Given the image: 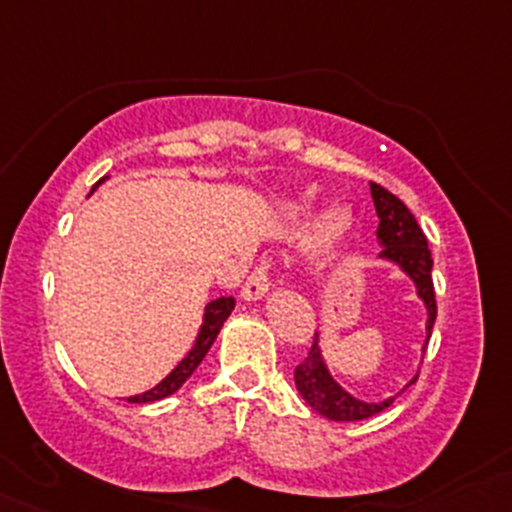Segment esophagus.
Returning <instances> with one entry per match:
<instances>
[{"label":"esophagus","instance_id":"obj_1","mask_svg":"<svg viewBox=\"0 0 512 512\" xmlns=\"http://www.w3.org/2000/svg\"><path fill=\"white\" fill-rule=\"evenodd\" d=\"M267 289H270V265L262 262V265L247 277L245 285H242V299H245V302H255V299L265 297Z\"/></svg>","mask_w":512,"mask_h":512}]
</instances>
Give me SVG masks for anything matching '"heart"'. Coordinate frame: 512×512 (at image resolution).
Instances as JSON below:
<instances>
[{
  "instance_id": "heart-1",
  "label": "heart",
  "mask_w": 512,
  "mask_h": 512,
  "mask_svg": "<svg viewBox=\"0 0 512 512\" xmlns=\"http://www.w3.org/2000/svg\"><path fill=\"white\" fill-rule=\"evenodd\" d=\"M309 200L312 198L304 195V198L294 205V213H307ZM352 220H354L352 210H349L347 205H334L332 210H327V213L319 218V223L314 225L312 237H309V247H312V252H324L327 247H332L334 242L342 240V237L349 232V227H352Z\"/></svg>"
}]
</instances>
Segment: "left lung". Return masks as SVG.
Instances as JSON below:
<instances>
[{"label":"left lung","instance_id":"8db88e82","mask_svg":"<svg viewBox=\"0 0 512 512\" xmlns=\"http://www.w3.org/2000/svg\"><path fill=\"white\" fill-rule=\"evenodd\" d=\"M371 198H374L376 215H379V260L391 262L399 267L411 282H414L418 299L426 307V342H423L421 352H426L428 337H431L433 322H436V294H433V280H431V267L433 257L428 250V242L423 230L418 227L416 218L411 210L389 193L381 185L369 183ZM418 379V374L406 386H411ZM294 384L302 399L312 406L317 414L327 416L329 421H364V418L376 416L379 411L389 409L394 404L396 396H389L384 401H361L349 394L342 384L332 376L327 361H324L322 347H319V332H314V342L309 354L304 356L302 364L294 369ZM404 386V389H406Z\"/></svg>","mask_w":512,"mask_h":512}]
</instances>
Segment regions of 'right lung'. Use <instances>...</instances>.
<instances>
[{"label":"right lung","mask_w":512,"mask_h":512,"mask_svg":"<svg viewBox=\"0 0 512 512\" xmlns=\"http://www.w3.org/2000/svg\"><path fill=\"white\" fill-rule=\"evenodd\" d=\"M103 180L106 178L98 180L94 188H91V193H94ZM232 309H235V299L232 297H218V299H213L210 304H205L203 324H200V332H198V337H195V344L190 347V352L185 354L183 359L178 361V366H175V369L170 371V374L165 376L160 384L153 386V389L143 391V394H138V396H128V404H153V401H160V399H165V396L175 394V391H178L180 386L190 379V374L198 369L200 361L205 359V354L210 352V347H213V342L218 339L220 329H223L225 319L230 317Z\"/></svg>","instance_id":"right-lung-1"}]
</instances>
